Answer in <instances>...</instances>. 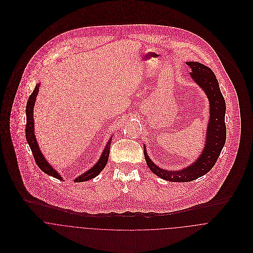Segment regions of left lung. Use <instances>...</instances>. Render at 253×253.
Instances as JSON below:
<instances>
[{
    "mask_svg": "<svg viewBox=\"0 0 253 253\" xmlns=\"http://www.w3.org/2000/svg\"><path fill=\"white\" fill-rule=\"evenodd\" d=\"M186 64L190 66L192 70L190 73L191 78L205 91L210 102V120L202 154L187 168L177 170H169L158 167L152 162L144 145L145 160L149 169L162 179L171 182H189L207 174L215 165L226 141V103L220 91L214 73L211 68L200 62L189 61L186 62Z\"/></svg>",
    "mask_w": 253,
    "mask_h": 253,
    "instance_id": "obj_1",
    "label": "left lung"
}]
</instances>
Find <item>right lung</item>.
Here are the masks:
<instances>
[{"mask_svg":"<svg viewBox=\"0 0 253 253\" xmlns=\"http://www.w3.org/2000/svg\"><path fill=\"white\" fill-rule=\"evenodd\" d=\"M40 83L37 84L33 92L31 93V95L28 98L27 101V105H26V128H25V134H26V140L28 142V144L30 146V149L33 153L34 159L36 161L37 166L41 169V170H42L44 173H46L47 175H50L56 179L59 180H63L62 176L59 174L58 171H56L52 166L45 160L43 154L42 153L39 144L37 142L36 135H35V127H34V106H35V101H36L37 95L39 92V88H40ZM112 137H110L108 142L106 146L104 147V150L99 158V160L97 161V163L91 168L89 169L87 171H85L84 173L79 175L74 182H84V181L90 180L94 177H96L101 171L102 169L105 168V166L107 165L108 162L109 153H110V146L112 142Z\"/></svg>","mask_w":253,"mask_h":253,"instance_id":"right-lung-1","label":"right lung"}]
</instances>
